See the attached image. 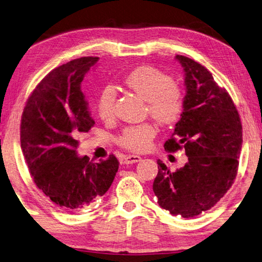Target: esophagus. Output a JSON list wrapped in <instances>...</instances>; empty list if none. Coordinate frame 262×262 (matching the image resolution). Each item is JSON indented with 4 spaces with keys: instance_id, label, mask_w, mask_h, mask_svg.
<instances>
[{
    "instance_id": "esophagus-1",
    "label": "esophagus",
    "mask_w": 262,
    "mask_h": 262,
    "mask_svg": "<svg viewBox=\"0 0 262 262\" xmlns=\"http://www.w3.org/2000/svg\"><path fill=\"white\" fill-rule=\"evenodd\" d=\"M141 160L140 156H136V155H130L126 156L123 158V164H135V162H139Z\"/></svg>"
}]
</instances>
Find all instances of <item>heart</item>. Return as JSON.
Wrapping results in <instances>:
<instances>
[{
	"label": "heart",
	"mask_w": 262,
	"mask_h": 262,
	"mask_svg": "<svg viewBox=\"0 0 262 262\" xmlns=\"http://www.w3.org/2000/svg\"><path fill=\"white\" fill-rule=\"evenodd\" d=\"M124 85L147 102L146 113L160 125H171L180 119L185 107V93L169 75L154 66H140L126 75ZM116 90L112 85L103 87L97 97V114L104 121H111L115 114ZM157 135L151 123L127 126L119 137V144L135 152L151 147Z\"/></svg>",
	"instance_id": "obj_1"
}]
</instances>
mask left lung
<instances>
[{
  "mask_svg": "<svg viewBox=\"0 0 262 262\" xmlns=\"http://www.w3.org/2000/svg\"><path fill=\"white\" fill-rule=\"evenodd\" d=\"M176 59L185 72V107L164 147L169 152L185 149L188 161L170 171L157 160L152 188L160 207L188 219L210 210L233 185L242 124L230 94L204 66L185 56Z\"/></svg>",
  "mask_w": 262,
  "mask_h": 262,
  "instance_id": "8db88e82",
  "label": "left lung"
}]
</instances>
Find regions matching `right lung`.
<instances>
[{
	"instance_id": "obj_1",
	"label": "right lung",
	"mask_w": 262,
	"mask_h": 262,
	"mask_svg": "<svg viewBox=\"0 0 262 262\" xmlns=\"http://www.w3.org/2000/svg\"><path fill=\"white\" fill-rule=\"evenodd\" d=\"M98 57H82L55 68L29 96L20 126L21 149L37 187L66 212H77L106 193L119 160L78 157V138L94 126L80 90Z\"/></svg>"
}]
</instances>
